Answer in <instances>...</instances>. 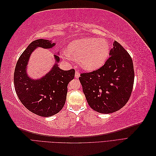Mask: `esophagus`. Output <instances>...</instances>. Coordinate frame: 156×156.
I'll list each match as a JSON object with an SVG mask.
<instances>
[{
  "label": "esophagus",
  "instance_id": "esophagus-1",
  "mask_svg": "<svg viewBox=\"0 0 156 156\" xmlns=\"http://www.w3.org/2000/svg\"><path fill=\"white\" fill-rule=\"evenodd\" d=\"M75 78H79L80 76V73L78 72V71H75Z\"/></svg>",
  "mask_w": 156,
  "mask_h": 156
}]
</instances>
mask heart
<instances>
[{
  "label": "heart",
  "instance_id": "b5f03b06",
  "mask_svg": "<svg viewBox=\"0 0 156 156\" xmlns=\"http://www.w3.org/2000/svg\"><path fill=\"white\" fill-rule=\"evenodd\" d=\"M108 53L109 45L105 40L87 37L72 41L67 52L63 53V56L69 59L71 56L79 59L84 69L94 70L105 63Z\"/></svg>",
  "mask_w": 156,
  "mask_h": 156
}]
</instances>
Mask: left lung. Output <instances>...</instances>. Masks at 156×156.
Returning a JSON list of instances; mask_svg holds the SVG:
<instances>
[{
    "instance_id": "left-lung-1",
    "label": "left lung",
    "mask_w": 156,
    "mask_h": 156,
    "mask_svg": "<svg viewBox=\"0 0 156 156\" xmlns=\"http://www.w3.org/2000/svg\"><path fill=\"white\" fill-rule=\"evenodd\" d=\"M104 65L91 72L81 73L79 81L89 106L109 114L120 110L128 101L134 83L132 58L115 41Z\"/></svg>"
}]
</instances>
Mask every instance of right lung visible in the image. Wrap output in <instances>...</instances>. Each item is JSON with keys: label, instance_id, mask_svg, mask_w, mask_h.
Wrapping results in <instances>:
<instances>
[{"label": "right lung", "instance_id": "obj_1", "mask_svg": "<svg viewBox=\"0 0 156 156\" xmlns=\"http://www.w3.org/2000/svg\"><path fill=\"white\" fill-rule=\"evenodd\" d=\"M55 45L48 40H36L29 45L19 58L13 75L17 95L28 110L44 117L53 116L63 108L68 92V84L73 79L75 69L64 71L55 64L50 72L40 79L28 77L27 65L32 52L36 48H52ZM56 62L60 58L55 55Z\"/></svg>", "mask_w": 156, "mask_h": 156}]
</instances>
